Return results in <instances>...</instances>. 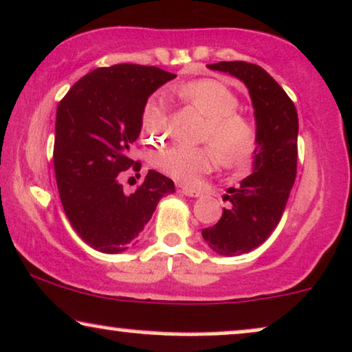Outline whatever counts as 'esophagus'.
<instances>
[{
	"label": "esophagus",
	"instance_id": "34e87169",
	"mask_svg": "<svg viewBox=\"0 0 352 352\" xmlns=\"http://www.w3.org/2000/svg\"><path fill=\"white\" fill-rule=\"evenodd\" d=\"M179 192H182L184 195H187V197H200V195H201L200 192H198V190L184 187V185H179Z\"/></svg>",
	"mask_w": 352,
	"mask_h": 352
}]
</instances>
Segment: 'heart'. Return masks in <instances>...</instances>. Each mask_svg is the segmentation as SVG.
<instances>
[{"label": "heart", "mask_w": 352, "mask_h": 352, "mask_svg": "<svg viewBox=\"0 0 352 352\" xmlns=\"http://www.w3.org/2000/svg\"><path fill=\"white\" fill-rule=\"evenodd\" d=\"M188 107L206 118L201 131L205 147L172 146L159 151L152 165L185 185H195L213 170L219 159L224 167H238L252 155L257 146V128L252 120L238 113L239 98L226 85L217 80H195L177 88ZM142 134L151 142L165 138L168 131V111L160 96H151L141 111Z\"/></svg>", "instance_id": "heart-1"}]
</instances>
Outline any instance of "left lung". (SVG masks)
Returning a JSON list of instances; mask_svg holds the SVG:
<instances>
[{"mask_svg":"<svg viewBox=\"0 0 352 352\" xmlns=\"http://www.w3.org/2000/svg\"><path fill=\"white\" fill-rule=\"evenodd\" d=\"M211 70L228 72L249 88L257 124L254 172L231 187L230 208L201 231L203 239L223 256L245 254L269 238L280 221L297 177L298 114L294 101L262 67L243 60L218 62Z\"/></svg>","mask_w":352,"mask_h":352,"instance_id":"8db88e82","label":"left lung"}]
</instances>
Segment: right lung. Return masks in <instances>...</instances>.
I'll return each instance as SVG.
<instances>
[{
	"label": "right lung",
	"mask_w": 352,
	"mask_h": 352,
	"mask_svg": "<svg viewBox=\"0 0 352 352\" xmlns=\"http://www.w3.org/2000/svg\"><path fill=\"white\" fill-rule=\"evenodd\" d=\"M175 74L118 63L78 80L57 107L54 170L58 195L75 232L100 252H122L141 239L160 198L175 192L149 170L134 193L122 192V172L141 170L131 149L141 133L144 103Z\"/></svg>",
	"instance_id": "obj_1"
}]
</instances>
